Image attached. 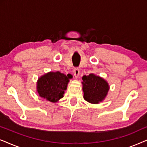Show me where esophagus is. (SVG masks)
Here are the masks:
<instances>
[{"label": "esophagus", "instance_id": "obj_1", "mask_svg": "<svg viewBox=\"0 0 147 147\" xmlns=\"http://www.w3.org/2000/svg\"><path fill=\"white\" fill-rule=\"evenodd\" d=\"M73 72H74V76H75V77H78V76H79V74H80V69H79V68H78V67H75L74 69Z\"/></svg>", "mask_w": 147, "mask_h": 147}]
</instances>
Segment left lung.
I'll use <instances>...</instances> for the list:
<instances>
[{"instance_id": "1", "label": "left lung", "mask_w": 147, "mask_h": 147, "mask_svg": "<svg viewBox=\"0 0 147 147\" xmlns=\"http://www.w3.org/2000/svg\"><path fill=\"white\" fill-rule=\"evenodd\" d=\"M82 80L84 100L90 103L98 104L104 99L109 90L105 80L93 74L83 76Z\"/></svg>"}]
</instances>
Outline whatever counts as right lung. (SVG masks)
I'll use <instances>...</instances> for the list:
<instances>
[{"mask_svg": "<svg viewBox=\"0 0 147 147\" xmlns=\"http://www.w3.org/2000/svg\"><path fill=\"white\" fill-rule=\"evenodd\" d=\"M69 76L57 72H49L41 76L37 82V92L41 97L52 102H56L63 97L67 88Z\"/></svg>", "mask_w": 147, "mask_h": 147, "instance_id": "right-lung-1", "label": "right lung"}]
</instances>
